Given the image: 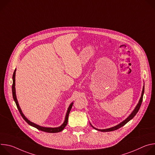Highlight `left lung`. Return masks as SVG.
<instances>
[{
  "instance_id": "obj_1",
  "label": "left lung",
  "mask_w": 155,
  "mask_h": 155,
  "mask_svg": "<svg viewBox=\"0 0 155 155\" xmlns=\"http://www.w3.org/2000/svg\"><path fill=\"white\" fill-rule=\"evenodd\" d=\"M143 93H144V85H143V89H142V94H141V97L140 98V100L137 104V105H136V108H134V110L132 111V112L129 115V116L126 119L124 120L123 121H122L121 123H120V124H118V125L115 126H114L112 127H110V128H108V129H97L96 127H94L93 126L91 125V124L90 123L91 126L94 128L96 130H99V131H101V132H110V131H113V130H117L120 127H121L122 126H123L124 125H125L127 122H129L130 120H132V118H133L135 115L137 114V113L138 112L141 106V104H142V100H143Z\"/></svg>"
}]
</instances>
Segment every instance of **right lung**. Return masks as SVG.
<instances>
[{"label": "right lung", "mask_w": 155, "mask_h": 155, "mask_svg": "<svg viewBox=\"0 0 155 155\" xmlns=\"http://www.w3.org/2000/svg\"><path fill=\"white\" fill-rule=\"evenodd\" d=\"M15 74H16V69L15 70L14 72H13V84H12V94H13V99H14V101L16 103V105L17 106V108L19 110V112L21 115V117H23V118L31 126L37 128V129L38 130H40L41 131H44V132H50V133H56V132H61L62 131L64 127L66 126V125H67L68 124V118H69V113L71 112V108H72V107L73 105V104L74 102H72L71 104V105H69L68 109V111H67V113H66V115H65V120L63 123V124L60 126L59 127H42V126H40L39 125H37L31 121H30L25 116V115L23 114V112H22L21 111V109L18 104V102L17 101V98H16V91H15Z\"/></svg>", "instance_id": "add662e5"}]
</instances>
